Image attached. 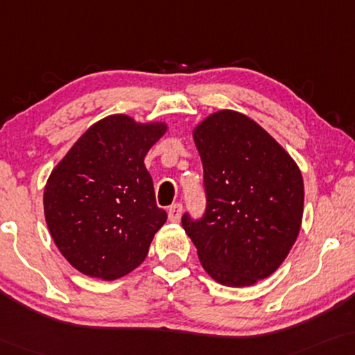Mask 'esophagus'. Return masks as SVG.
Returning <instances> with one entry per match:
<instances>
[{"label":"esophagus","instance_id":"34e87169","mask_svg":"<svg viewBox=\"0 0 355 355\" xmlns=\"http://www.w3.org/2000/svg\"><path fill=\"white\" fill-rule=\"evenodd\" d=\"M182 211H183V206L180 202L172 204L171 207H168V220L177 223L180 222V217H182Z\"/></svg>","mask_w":355,"mask_h":355}]
</instances>
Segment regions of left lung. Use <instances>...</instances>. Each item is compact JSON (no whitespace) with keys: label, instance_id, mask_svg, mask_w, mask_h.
<instances>
[{"label":"left lung","instance_id":"8db88e82","mask_svg":"<svg viewBox=\"0 0 355 355\" xmlns=\"http://www.w3.org/2000/svg\"><path fill=\"white\" fill-rule=\"evenodd\" d=\"M204 168L202 217L182 225L204 270L225 286L272 275L296 241L304 183L296 162L252 119L234 111L209 116L194 130Z\"/></svg>","mask_w":355,"mask_h":355}]
</instances>
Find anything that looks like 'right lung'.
<instances>
[{
    "mask_svg": "<svg viewBox=\"0 0 355 355\" xmlns=\"http://www.w3.org/2000/svg\"><path fill=\"white\" fill-rule=\"evenodd\" d=\"M164 123L109 116L89 127L44 188V217L64 257L85 275L116 279L144 261L167 220L144 167Z\"/></svg>",
    "mask_w": 355,
    "mask_h": 355,
    "instance_id": "obj_1",
    "label": "right lung"
}]
</instances>
